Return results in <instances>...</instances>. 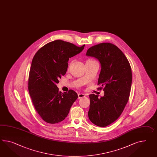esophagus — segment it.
Segmentation results:
<instances>
[{"label": "esophagus", "mask_w": 157, "mask_h": 157, "mask_svg": "<svg viewBox=\"0 0 157 157\" xmlns=\"http://www.w3.org/2000/svg\"><path fill=\"white\" fill-rule=\"evenodd\" d=\"M78 99H81V98H84V97H86V95L83 94H81V93H79V94H78Z\"/></svg>", "instance_id": "obj_1"}]
</instances>
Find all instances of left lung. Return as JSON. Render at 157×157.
Here are the masks:
<instances>
[{
	"label": "left lung",
	"mask_w": 157,
	"mask_h": 157,
	"mask_svg": "<svg viewBox=\"0 0 157 157\" xmlns=\"http://www.w3.org/2000/svg\"><path fill=\"white\" fill-rule=\"evenodd\" d=\"M86 55L99 61L98 84L104 86V91L100 99L95 94L90 95L88 117L96 125L105 127L119 118L128 101L132 82L131 67L122 51L111 43L92 46Z\"/></svg>",
	"instance_id": "left-lung-1"
}]
</instances>
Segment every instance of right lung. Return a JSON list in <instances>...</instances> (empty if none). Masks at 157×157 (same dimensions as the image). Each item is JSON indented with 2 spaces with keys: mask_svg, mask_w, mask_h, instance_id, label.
I'll return each mask as SVG.
<instances>
[{
  "mask_svg": "<svg viewBox=\"0 0 157 157\" xmlns=\"http://www.w3.org/2000/svg\"><path fill=\"white\" fill-rule=\"evenodd\" d=\"M62 40H55L42 46L32 59L28 90L35 109L45 122L56 124L67 117L77 93L59 91L57 84L68 67L69 58L83 50Z\"/></svg>",
  "mask_w": 157,
  "mask_h": 157,
  "instance_id": "add662e5",
  "label": "right lung"
}]
</instances>
